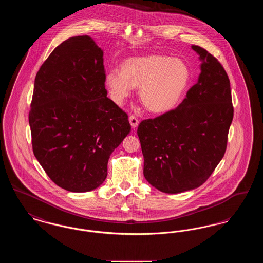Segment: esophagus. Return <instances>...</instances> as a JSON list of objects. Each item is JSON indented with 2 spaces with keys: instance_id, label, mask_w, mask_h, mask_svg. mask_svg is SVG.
Masks as SVG:
<instances>
[{
  "instance_id": "esophagus-1",
  "label": "esophagus",
  "mask_w": 263,
  "mask_h": 263,
  "mask_svg": "<svg viewBox=\"0 0 263 263\" xmlns=\"http://www.w3.org/2000/svg\"><path fill=\"white\" fill-rule=\"evenodd\" d=\"M129 122H130V124L132 126V128H136L138 124H139V120H138L137 117H135V116H133V115H131V116L129 117Z\"/></svg>"
}]
</instances>
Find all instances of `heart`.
Listing matches in <instances>:
<instances>
[{
	"label": "heart",
	"mask_w": 263,
	"mask_h": 263,
	"mask_svg": "<svg viewBox=\"0 0 263 263\" xmlns=\"http://www.w3.org/2000/svg\"><path fill=\"white\" fill-rule=\"evenodd\" d=\"M190 72L183 61L168 56L153 54L129 58L121 64L120 72L105 76V85L117 104L139 88V100L152 113L163 114L173 110L187 88Z\"/></svg>",
	"instance_id": "obj_1"
}]
</instances>
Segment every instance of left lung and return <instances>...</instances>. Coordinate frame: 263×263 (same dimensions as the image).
<instances>
[{
	"label": "left lung",
	"instance_id": "left-lung-1",
	"mask_svg": "<svg viewBox=\"0 0 263 263\" xmlns=\"http://www.w3.org/2000/svg\"><path fill=\"white\" fill-rule=\"evenodd\" d=\"M201 73L186 98L174 110L143 120L138 137L144 157V176L164 193L199 187L225 155L234 117L230 80L225 69L200 46Z\"/></svg>",
	"mask_w": 263,
	"mask_h": 263
}]
</instances>
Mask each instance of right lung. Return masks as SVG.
Returning <instances> with one entry per match:
<instances>
[{
    "mask_svg": "<svg viewBox=\"0 0 263 263\" xmlns=\"http://www.w3.org/2000/svg\"><path fill=\"white\" fill-rule=\"evenodd\" d=\"M104 79L103 51L88 35L58 45L35 77L28 116L33 154L51 180L71 192L103 183L111 153L131 131Z\"/></svg>",
    "mask_w": 263,
    "mask_h": 263,
    "instance_id": "add662e5",
    "label": "right lung"
}]
</instances>
